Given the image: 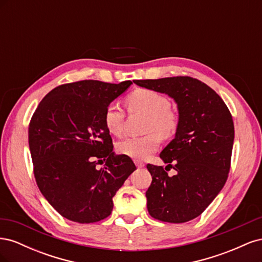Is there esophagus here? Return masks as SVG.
<instances>
[{
  "instance_id": "1",
  "label": "esophagus",
  "mask_w": 262,
  "mask_h": 262,
  "mask_svg": "<svg viewBox=\"0 0 262 262\" xmlns=\"http://www.w3.org/2000/svg\"><path fill=\"white\" fill-rule=\"evenodd\" d=\"M136 165H137V167H138V168H142V167H144V163L139 162V161H137V162H136Z\"/></svg>"
}]
</instances>
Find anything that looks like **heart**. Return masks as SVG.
<instances>
[{"label": "heart", "instance_id": "heart-1", "mask_svg": "<svg viewBox=\"0 0 262 262\" xmlns=\"http://www.w3.org/2000/svg\"><path fill=\"white\" fill-rule=\"evenodd\" d=\"M125 104L131 113L146 116L142 137L125 138L117 143L120 154L145 160L161 144V138H172L179 128V115L170 108V101L165 95L148 89H138L125 98ZM124 113L116 102L109 104L104 112V123L108 132L120 136L123 130Z\"/></svg>", "mask_w": 262, "mask_h": 262}]
</instances>
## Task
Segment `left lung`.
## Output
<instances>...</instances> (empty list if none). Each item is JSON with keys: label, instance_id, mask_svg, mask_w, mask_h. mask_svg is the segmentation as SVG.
<instances>
[{"label": "left lung", "instance_id": "1", "mask_svg": "<svg viewBox=\"0 0 262 262\" xmlns=\"http://www.w3.org/2000/svg\"><path fill=\"white\" fill-rule=\"evenodd\" d=\"M133 82L167 94L179 113L175 139L160 154L177 173L169 177L163 166H146L152 176L145 193L149 215L168 223L191 221L209 207L227 180L235 133L232 115L210 86L193 77Z\"/></svg>", "mask_w": 262, "mask_h": 262}]
</instances>
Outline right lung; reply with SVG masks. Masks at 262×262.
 <instances>
[{
	"label": "right lung",
	"mask_w": 262,
	"mask_h": 262,
	"mask_svg": "<svg viewBox=\"0 0 262 262\" xmlns=\"http://www.w3.org/2000/svg\"><path fill=\"white\" fill-rule=\"evenodd\" d=\"M131 84H63L31 117L28 143L37 186L63 217L82 224L106 219L114 195L137 169L129 156L115 155L104 123L106 107ZM98 163L104 164L100 170Z\"/></svg>",
	"instance_id": "right-lung-1"
}]
</instances>
